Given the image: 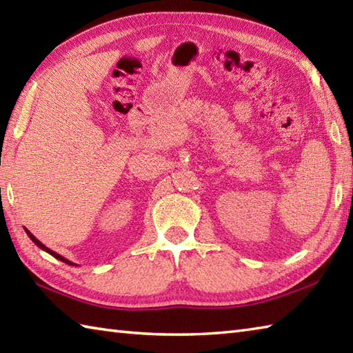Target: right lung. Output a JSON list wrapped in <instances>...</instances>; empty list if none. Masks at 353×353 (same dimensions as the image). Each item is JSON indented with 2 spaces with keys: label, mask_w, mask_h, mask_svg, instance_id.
Masks as SVG:
<instances>
[{
  "label": "right lung",
  "mask_w": 353,
  "mask_h": 353,
  "mask_svg": "<svg viewBox=\"0 0 353 353\" xmlns=\"http://www.w3.org/2000/svg\"><path fill=\"white\" fill-rule=\"evenodd\" d=\"M26 232H27V235H28V238L30 239H32V241L37 245V247H39V249H42L43 252H47V253H50L51 254V256H54L56 259H59V261H62V262H65V264H68V265H76V264H72V262L71 261H68V259H66V258H63L62 256V254H59V253H56V252H52L51 249H48V247H45L41 241H39V239H37L33 234H32V232H30V230H27L26 229Z\"/></svg>",
  "instance_id": "add662e5"
}]
</instances>
